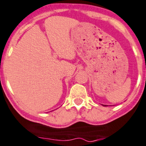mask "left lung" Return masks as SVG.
Wrapping results in <instances>:
<instances>
[{
    "label": "left lung",
    "instance_id": "1",
    "mask_svg": "<svg viewBox=\"0 0 146 146\" xmlns=\"http://www.w3.org/2000/svg\"><path fill=\"white\" fill-rule=\"evenodd\" d=\"M103 106H107V105H103Z\"/></svg>",
    "mask_w": 146,
    "mask_h": 146
}]
</instances>
